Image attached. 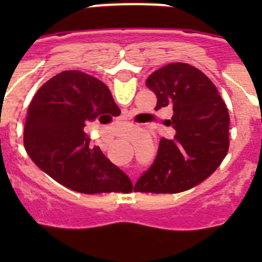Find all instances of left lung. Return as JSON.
Segmentation results:
<instances>
[{
    "label": "left lung",
    "instance_id": "8db88e82",
    "mask_svg": "<svg viewBox=\"0 0 262 262\" xmlns=\"http://www.w3.org/2000/svg\"><path fill=\"white\" fill-rule=\"evenodd\" d=\"M157 97L156 110L173 108L165 122L172 139L160 140L154 164L143 173L134 191L180 193L195 186L221 165L230 147L228 110L217 89L200 69L170 62L145 81Z\"/></svg>",
    "mask_w": 262,
    "mask_h": 262
}]
</instances>
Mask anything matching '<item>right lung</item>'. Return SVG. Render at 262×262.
I'll return each mask as SVG.
<instances>
[{"instance_id": "obj_1", "label": "right lung", "mask_w": 262, "mask_h": 262, "mask_svg": "<svg viewBox=\"0 0 262 262\" xmlns=\"http://www.w3.org/2000/svg\"><path fill=\"white\" fill-rule=\"evenodd\" d=\"M114 102L102 81L80 71L61 72L32 98L27 111L23 143L41 170L72 190L85 194L129 193L128 176L89 144V122L113 119ZM117 105V103H115Z\"/></svg>"}]
</instances>
